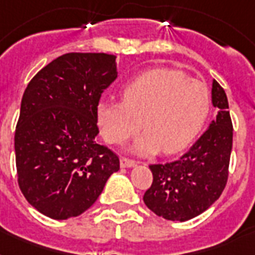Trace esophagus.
I'll use <instances>...</instances> for the list:
<instances>
[{
	"label": "esophagus",
	"instance_id": "esophagus-1",
	"mask_svg": "<svg viewBox=\"0 0 255 255\" xmlns=\"http://www.w3.org/2000/svg\"><path fill=\"white\" fill-rule=\"evenodd\" d=\"M136 164L135 160H131V159H128V157H122L120 159V165L123 168H131L133 167Z\"/></svg>",
	"mask_w": 255,
	"mask_h": 255
}]
</instances>
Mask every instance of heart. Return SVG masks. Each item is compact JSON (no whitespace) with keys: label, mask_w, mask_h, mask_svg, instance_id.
<instances>
[{"label":"heart","mask_w":255,"mask_h":255,"mask_svg":"<svg viewBox=\"0 0 255 255\" xmlns=\"http://www.w3.org/2000/svg\"><path fill=\"white\" fill-rule=\"evenodd\" d=\"M210 111L208 86L181 70L153 69L123 88V100L102 102L98 123L104 139L119 144L145 129L135 144L139 153L184 149L201 132Z\"/></svg>","instance_id":"b5f03b06"}]
</instances>
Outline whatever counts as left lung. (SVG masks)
I'll list each match as a JSON object with an SVG mask.
<instances>
[{
  "label": "left lung",
  "instance_id": "8db88e82",
  "mask_svg": "<svg viewBox=\"0 0 255 255\" xmlns=\"http://www.w3.org/2000/svg\"><path fill=\"white\" fill-rule=\"evenodd\" d=\"M212 102L220 108L204 135L176 161L151 164L152 185L144 202L160 217L188 221L205 212L225 189L232 145L233 124L224 88L213 81Z\"/></svg>",
  "mask_w": 255,
  "mask_h": 255
}]
</instances>
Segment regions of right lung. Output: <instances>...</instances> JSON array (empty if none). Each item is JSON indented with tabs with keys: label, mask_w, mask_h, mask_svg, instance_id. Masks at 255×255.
<instances>
[{
	"label": "right lung",
	"mask_w": 255,
	"mask_h": 255,
	"mask_svg": "<svg viewBox=\"0 0 255 255\" xmlns=\"http://www.w3.org/2000/svg\"><path fill=\"white\" fill-rule=\"evenodd\" d=\"M116 57L63 54L38 71L21 102L14 149L18 186L39 213L77 217L120 168L119 156L95 141L98 104L118 77Z\"/></svg>",
	"instance_id": "obj_1"
}]
</instances>
